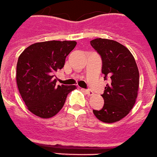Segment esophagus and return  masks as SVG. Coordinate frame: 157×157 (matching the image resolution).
<instances>
[{
  "mask_svg": "<svg viewBox=\"0 0 157 157\" xmlns=\"http://www.w3.org/2000/svg\"><path fill=\"white\" fill-rule=\"evenodd\" d=\"M83 91H85L86 93L88 95H90V96H91V95L94 94V92L92 91V90H84L83 89Z\"/></svg>",
  "mask_w": 157,
  "mask_h": 157,
  "instance_id": "34e87169",
  "label": "esophagus"
}]
</instances>
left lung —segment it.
<instances>
[{"mask_svg": "<svg viewBox=\"0 0 157 157\" xmlns=\"http://www.w3.org/2000/svg\"><path fill=\"white\" fill-rule=\"evenodd\" d=\"M102 60L101 72L104 78H109L104 94V105L93 113L105 123L121 120L133 108L139 90V71L129 50L113 40L97 38L90 41Z\"/></svg>", "mask_w": 157, "mask_h": 157, "instance_id": "1", "label": "left lung"}]
</instances>
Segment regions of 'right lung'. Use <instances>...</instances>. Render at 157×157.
Listing matches in <instances>:
<instances>
[{"label":"right lung","instance_id":"1","mask_svg":"<svg viewBox=\"0 0 157 157\" xmlns=\"http://www.w3.org/2000/svg\"><path fill=\"white\" fill-rule=\"evenodd\" d=\"M75 41L36 43L20 55L17 65V84L27 108L37 117L50 118L59 113L67 94L76 86H56L55 73L62 69L66 57Z\"/></svg>","mask_w":157,"mask_h":157}]
</instances>
